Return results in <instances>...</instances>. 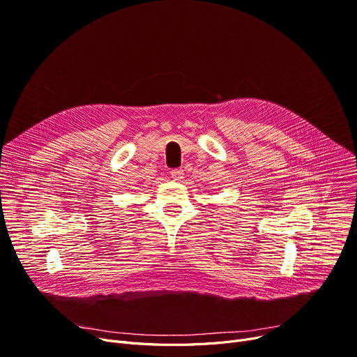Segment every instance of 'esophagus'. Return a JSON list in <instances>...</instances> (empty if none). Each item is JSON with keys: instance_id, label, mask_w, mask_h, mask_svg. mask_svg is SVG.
<instances>
[{"instance_id": "1", "label": "esophagus", "mask_w": 357, "mask_h": 357, "mask_svg": "<svg viewBox=\"0 0 357 357\" xmlns=\"http://www.w3.org/2000/svg\"><path fill=\"white\" fill-rule=\"evenodd\" d=\"M171 176L175 181H182L183 179V171H182V169H175V171L171 172Z\"/></svg>"}]
</instances>
